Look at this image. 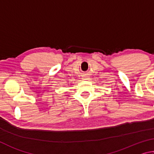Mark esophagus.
<instances>
[{"mask_svg":"<svg viewBox=\"0 0 154 154\" xmlns=\"http://www.w3.org/2000/svg\"><path fill=\"white\" fill-rule=\"evenodd\" d=\"M83 79L86 80V79H88V78H89V76H88V75H83Z\"/></svg>","mask_w":154,"mask_h":154,"instance_id":"1","label":"esophagus"}]
</instances>
